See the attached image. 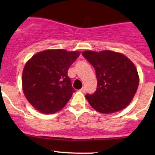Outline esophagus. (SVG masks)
Segmentation results:
<instances>
[{"label": "esophagus", "instance_id": "34e87169", "mask_svg": "<svg viewBox=\"0 0 155 155\" xmlns=\"http://www.w3.org/2000/svg\"><path fill=\"white\" fill-rule=\"evenodd\" d=\"M79 91H80L81 92H83V93H85V92L86 91V89H85V87H82V88H81L80 90H79Z\"/></svg>", "mask_w": 155, "mask_h": 155}]
</instances>
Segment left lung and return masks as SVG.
Here are the masks:
<instances>
[{"label":"left lung","mask_w":155,"mask_h":155,"mask_svg":"<svg viewBox=\"0 0 155 155\" xmlns=\"http://www.w3.org/2000/svg\"><path fill=\"white\" fill-rule=\"evenodd\" d=\"M82 55L95 69L97 87L85 98L92 108L104 114L122 110L132 101L139 85L138 72L121 53L105 50L85 51Z\"/></svg>","instance_id":"1"}]
</instances>
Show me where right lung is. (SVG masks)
<instances>
[{"instance_id":"add662e5","label":"right lung","mask_w":155,"mask_h":155,"mask_svg":"<svg viewBox=\"0 0 155 155\" xmlns=\"http://www.w3.org/2000/svg\"><path fill=\"white\" fill-rule=\"evenodd\" d=\"M79 54V51L48 49L37 53L26 63L23 92L37 110L53 114L68 104L75 92L68 71Z\"/></svg>"}]
</instances>
